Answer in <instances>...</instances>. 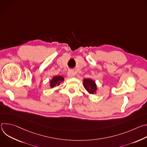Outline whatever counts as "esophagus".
<instances>
[{
  "label": "esophagus",
  "mask_w": 147,
  "mask_h": 147,
  "mask_svg": "<svg viewBox=\"0 0 147 147\" xmlns=\"http://www.w3.org/2000/svg\"><path fill=\"white\" fill-rule=\"evenodd\" d=\"M74 73L73 72V71H69V72H68V73H67V76H68V77H69V78H72V77H73L74 76Z\"/></svg>",
  "instance_id": "34e87169"
}]
</instances>
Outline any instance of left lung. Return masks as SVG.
<instances>
[{"label": "left lung", "instance_id": "obj_1", "mask_svg": "<svg viewBox=\"0 0 147 147\" xmlns=\"http://www.w3.org/2000/svg\"><path fill=\"white\" fill-rule=\"evenodd\" d=\"M83 86L87 92L90 94H96L97 87L95 82L91 78H86L83 80Z\"/></svg>", "mask_w": 147, "mask_h": 147}]
</instances>
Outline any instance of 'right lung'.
Masks as SVG:
<instances>
[{
    "mask_svg": "<svg viewBox=\"0 0 147 147\" xmlns=\"http://www.w3.org/2000/svg\"><path fill=\"white\" fill-rule=\"evenodd\" d=\"M64 81V78L61 76H54L50 81V86L51 88H53L56 86L60 85V82Z\"/></svg>",
    "mask_w": 147,
    "mask_h": 147,
    "instance_id": "right-lung-1",
    "label": "right lung"
}]
</instances>
